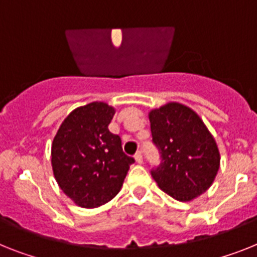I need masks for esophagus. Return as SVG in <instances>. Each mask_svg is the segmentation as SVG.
Masks as SVG:
<instances>
[{
  "label": "esophagus",
  "instance_id": "esophagus-1",
  "mask_svg": "<svg viewBox=\"0 0 257 257\" xmlns=\"http://www.w3.org/2000/svg\"><path fill=\"white\" fill-rule=\"evenodd\" d=\"M135 159H136V162H137V163H140V165H141L142 162H144V159H142V154H141V152H137V153H136Z\"/></svg>",
  "mask_w": 257,
  "mask_h": 257
}]
</instances>
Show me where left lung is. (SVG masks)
Returning a JSON list of instances; mask_svg holds the SVG:
<instances>
[{
    "label": "left lung",
    "mask_w": 257,
    "mask_h": 257,
    "mask_svg": "<svg viewBox=\"0 0 257 257\" xmlns=\"http://www.w3.org/2000/svg\"><path fill=\"white\" fill-rule=\"evenodd\" d=\"M153 141L162 163L152 176L178 201L195 200L210 188L219 170V150L201 117L187 105L169 102L149 112Z\"/></svg>",
    "instance_id": "1"
}]
</instances>
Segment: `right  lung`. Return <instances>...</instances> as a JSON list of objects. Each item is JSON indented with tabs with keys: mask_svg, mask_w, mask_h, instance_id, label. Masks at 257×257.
Returning a JSON list of instances; mask_svg holds the SVG:
<instances>
[{
	"mask_svg": "<svg viewBox=\"0 0 257 257\" xmlns=\"http://www.w3.org/2000/svg\"><path fill=\"white\" fill-rule=\"evenodd\" d=\"M115 107L92 102L73 109L61 122L51 149L56 182L75 205L92 209L117 195L135 159L108 125Z\"/></svg>",
	"mask_w": 257,
	"mask_h": 257,
	"instance_id": "1",
	"label": "right lung"
}]
</instances>
